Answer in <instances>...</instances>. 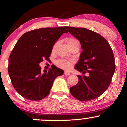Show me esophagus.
<instances>
[{
	"instance_id": "esophagus-1",
	"label": "esophagus",
	"mask_w": 127,
	"mask_h": 127,
	"mask_svg": "<svg viewBox=\"0 0 127 127\" xmlns=\"http://www.w3.org/2000/svg\"><path fill=\"white\" fill-rule=\"evenodd\" d=\"M64 75L65 76H69L70 75V73L69 72H68V71H65V72H64Z\"/></svg>"
}]
</instances>
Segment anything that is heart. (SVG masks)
Wrapping results in <instances>:
<instances>
[{"label": "heart", "instance_id": "obj_1", "mask_svg": "<svg viewBox=\"0 0 127 127\" xmlns=\"http://www.w3.org/2000/svg\"><path fill=\"white\" fill-rule=\"evenodd\" d=\"M75 43H79L78 40L73 38H70L67 40L68 45ZM57 65L60 67L64 68V69H69L72 66V63L68 62V61L64 60H60L57 62Z\"/></svg>", "mask_w": 127, "mask_h": 127}]
</instances>
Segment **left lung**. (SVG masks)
Masks as SVG:
<instances>
[{
	"label": "left lung",
	"instance_id": "1",
	"mask_svg": "<svg viewBox=\"0 0 127 127\" xmlns=\"http://www.w3.org/2000/svg\"><path fill=\"white\" fill-rule=\"evenodd\" d=\"M79 40L83 49L75 68L88 73V76L78 75L76 85L70 91L82 101L94 100L107 90L115 70V58L108 42L95 32L82 27H64Z\"/></svg>",
	"mask_w": 127,
	"mask_h": 127
}]
</instances>
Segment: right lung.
Wrapping results in <instances>:
<instances>
[{
  "label": "right lung",
  "instance_id": "1",
  "mask_svg": "<svg viewBox=\"0 0 127 127\" xmlns=\"http://www.w3.org/2000/svg\"><path fill=\"white\" fill-rule=\"evenodd\" d=\"M64 27H46L26 32L16 43L9 57L8 73L14 88L22 97L39 101L49 94L54 79L63 75L56 67L42 72L39 63L48 60L54 45Z\"/></svg>",
  "mask_w": 127,
  "mask_h": 127
}]
</instances>
